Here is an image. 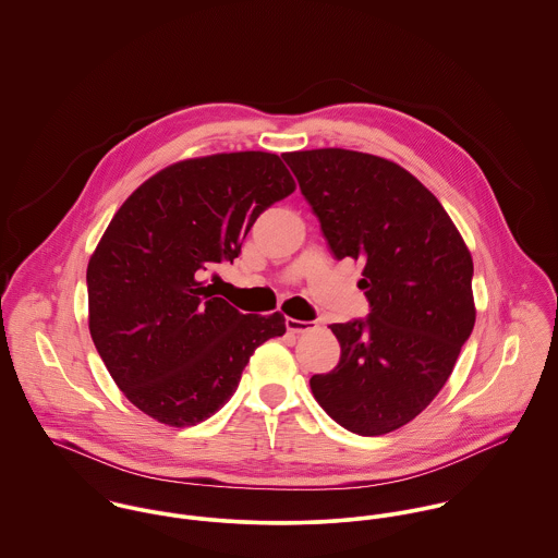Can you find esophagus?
I'll use <instances>...</instances> for the list:
<instances>
[{"label": "esophagus", "instance_id": "obj_1", "mask_svg": "<svg viewBox=\"0 0 558 558\" xmlns=\"http://www.w3.org/2000/svg\"><path fill=\"white\" fill-rule=\"evenodd\" d=\"M287 329L291 333H306L310 329H314V323L310 320H298V318H287Z\"/></svg>", "mask_w": 558, "mask_h": 558}]
</instances>
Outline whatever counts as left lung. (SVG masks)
I'll use <instances>...</instances> for the list:
<instances>
[{
	"instance_id": "obj_1",
	"label": "left lung",
	"mask_w": 558,
	"mask_h": 558,
	"mask_svg": "<svg viewBox=\"0 0 558 558\" xmlns=\"http://www.w3.org/2000/svg\"><path fill=\"white\" fill-rule=\"evenodd\" d=\"M282 158L333 256L364 265L371 302L366 318L329 325L340 362L310 389L342 428L393 433L433 402L473 331L471 252L433 192L391 160L338 147Z\"/></svg>"
}]
</instances>
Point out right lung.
Masks as SVG:
<instances>
[{"instance_id":"1","label":"right lung","mask_w":558,"mask_h":558,"mask_svg":"<svg viewBox=\"0 0 558 558\" xmlns=\"http://www.w3.org/2000/svg\"><path fill=\"white\" fill-rule=\"evenodd\" d=\"M295 190L269 151L175 162L136 187L87 265L89 333L125 398L184 428L235 393L250 355L284 316L242 314L201 276L240 256L256 218Z\"/></svg>"}]
</instances>
